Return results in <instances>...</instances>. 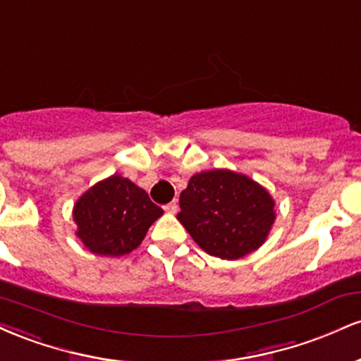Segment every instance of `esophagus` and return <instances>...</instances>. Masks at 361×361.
<instances>
[{
	"mask_svg": "<svg viewBox=\"0 0 361 361\" xmlns=\"http://www.w3.org/2000/svg\"><path fill=\"white\" fill-rule=\"evenodd\" d=\"M164 210H166L168 214H176L178 212V202L176 200L169 202V204L164 205Z\"/></svg>",
	"mask_w": 361,
	"mask_h": 361,
	"instance_id": "esophagus-1",
	"label": "esophagus"
}]
</instances>
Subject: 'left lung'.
<instances>
[{
    "mask_svg": "<svg viewBox=\"0 0 361 361\" xmlns=\"http://www.w3.org/2000/svg\"><path fill=\"white\" fill-rule=\"evenodd\" d=\"M273 207L270 193L247 176L214 169L190 178L176 217L209 255L238 259L264 243Z\"/></svg>",
    "mask_w": 361,
    "mask_h": 361,
    "instance_id": "obj_1",
    "label": "left lung"
}]
</instances>
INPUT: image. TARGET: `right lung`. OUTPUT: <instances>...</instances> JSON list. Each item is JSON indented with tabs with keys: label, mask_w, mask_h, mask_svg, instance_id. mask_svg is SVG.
Listing matches in <instances>:
<instances>
[{
	"label": "right lung",
	"mask_w": 361,
	"mask_h": 361,
	"mask_svg": "<svg viewBox=\"0 0 361 361\" xmlns=\"http://www.w3.org/2000/svg\"><path fill=\"white\" fill-rule=\"evenodd\" d=\"M163 215L149 195L130 180L114 175L90 188L74 205L78 238L91 252L122 256L142 243L151 224Z\"/></svg>",
	"instance_id": "obj_1"
}]
</instances>
